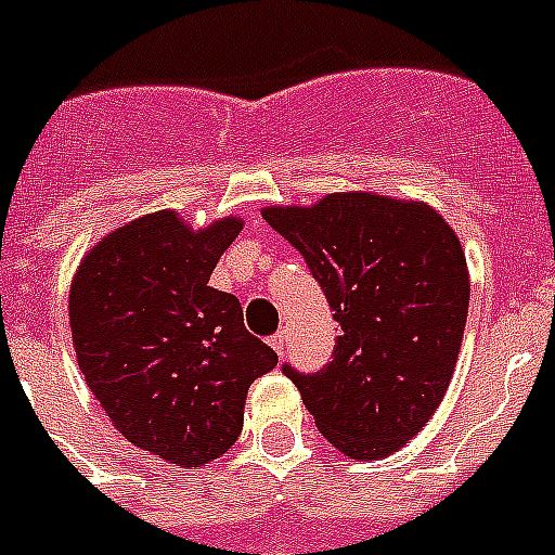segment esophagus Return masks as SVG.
Instances as JSON below:
<instances>
[{
	"mask_svg": "<svg viewBox=\"0 0 555 555\" xmlns=\"http://www.w3.org/2000/svg\"><path fill=\"white\" fill-rule=\"evenodd\" d=\"M268 345H271V348L276 350L279 356H282L284 353V334H282V331H279V334H273L271 339H268Z\"/></svg>",
	"mask_w": 555,
	"mask_h": 555,
	"instance_id": "obj_1",
	"label": "esophagus"
}]
</instances>
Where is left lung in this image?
I'll list each match as a JSON object with an SVG mask.
<instances>
[{
	"label": "left lung",
	"mask_w": 555,
	"mask_h": 555,
	"mask_svg": "<svg viewBox=\"0 0 555 555\" xmlns=\"http://www.w3.org/2000/svg\"><path fill=\"white\" fill-rule=\"evenodd\" d=\"M262 219L301 251L341 325L318 372H282L320 433L353 460L397 452L447 395L468 318L457 235L418 202L331 194Z\"/></svg>",
	"instance_id": "1"
}]
</instances>
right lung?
Returning <instances> with one entry per match:
<instances>
[{
    "label": "right lung",
    "mask_w": 555,
    "mask_h": 555,
    "mask_svg": "<svg viewBox=\"0 0 555 555\" xmlns=\"http://www.w3.org/2000/svg\"><path fill=\"white\" fill-rule=\"evenodd\" d=\"M241 219L191 232L160 210L85 257L70 287L76 359L133 447L199 468L243 429V402L279 356L248 334L235 295L207 284Z\"/></svg>",
    "instance_id": "right-lung-1"
}]
</instances>
